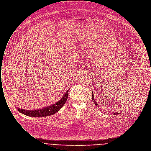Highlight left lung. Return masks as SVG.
<instances>
[{
	"label": "left lung",
	"instance_id": "1",
	"mask_svg": "<svg viewBox=\"0 0 151 151\" xmlns=\"http://www.w3.org/2000/svg\"><path fill=\"white\" fill-rule=\"evenodd\" d=\"M92 99H93V102H94V103L95 104V105H96V106H97L99 108L100 107V106H99V104H97V102H96V101H95V99H94V94H93V95H92ZM120 113H119V112H116V113H113V114L114 115H117V114H119Z\"/></svg>",
	"mask_w": 151,
	"mask_h": 151
}]
</instances>
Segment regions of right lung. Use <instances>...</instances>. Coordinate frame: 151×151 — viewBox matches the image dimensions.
Instances as JSON below:
<instances>
[{"mask_svg":"<svg viewBox=\"0 0 151 151\" xmlns=\"http://www.w3.org/2000/svg\"><path fill=\"white\" fill-rule=\"evenodd\" d=\"M69 89L65 92L63 97L55 104H51L46 107L37 109L36 110H26L17 108L18 111L29 116L32 117H45L54 114L58 112L65 103L68 94Z\"/></svg>","mask_w":151,"mask_h":151,"instance_id":"1","label":"right lung"}]
</instances>
